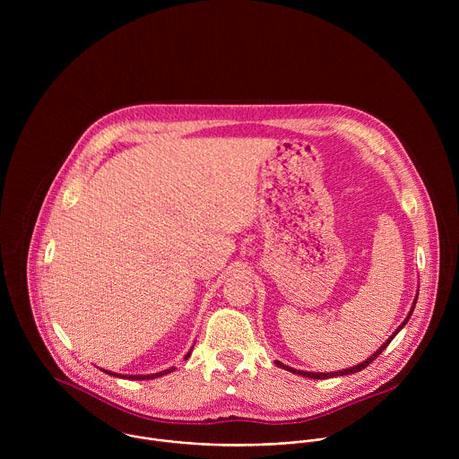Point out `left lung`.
Returning a JSON list of instances; mask_svg holds the SVG:
<instances>
[{
	"label": "left lung",
	"mask_w": 459,
	"mask_h": 459,
	"mask_svg": "<svg viewBox=\"0 0 459 459\" xmlns=\"http://www.w3.org/2000/svg\"><path fill=\"white\" fill-rule=\"evenodd\" d=\"M416 301H418V294H416V298H414V303H412V307H411V310H409V314H407V317L403 319V323L398 326V329L390 334V338L374 352V354H370L365 361H361V363H358V365H354V367H349V368H343V370H338V372H308V370H298V368H292V367H289V365H285V363H281V361H274L278 367H281V368H285V370H289V372H292V374H298V376H305V377H312V379H329V377H334V376H347V374H354V372H359V370H363L365 367H368V363H372L386 347H388V343L396 338V334L403 329V326L407 325V321L411 319V316H412V312H414V307H416Z\"/></svg>",
	"instance_id": "1"
}]
</instances>
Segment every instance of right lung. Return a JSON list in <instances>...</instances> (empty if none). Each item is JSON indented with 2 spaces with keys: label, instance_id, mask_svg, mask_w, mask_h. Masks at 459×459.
<instances>
[{
  "label": "right lung",
  "instance_id": "right-lung-1",
  "mask_svg": "<svg viewBox=\"0 0 459 459\" xmlns=\"http://www.w3.org/2000/svg\"><path fill=\"white\" fill-rule=\"evenodd\" d=\"M192 349H194V347H192ZM192 349L186 352L185 359L190 356ZM172 370H174V367H170V368H167V370H161V372H156V374H133V376H128V374H116V372H110V370H103V372H107V374H110V376H116V377H125V379H136V381H140V379H154V377L165 376V374H169V372H172Z\"/></svg>",
  "mask_w": 459,
  "mask_h": 459
}]
</instances>
